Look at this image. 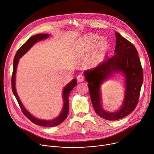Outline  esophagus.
I'll list each match as a JSON object with an SVG mask.
<instances>
[{
	"label": "esophagus",
	"mask_w": 154,
	"mask_h": 154,
	"mask_svg": "<svg viewBox=\"0 0 154 154\" xmlns=\"http://www.w3.org/2000/svg\"><path fill=\"white\" fill-rule=\"evenodd\" d=\"M85 80V78L84 77H83V75H82V74H80L77 76V80L79 82H83Z\"/></svg>",
	"instance_id": "esophagus-1"
}]
</instances>
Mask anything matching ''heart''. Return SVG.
<instances>
[{
	"mask_svg": "<svg viewBox=\"0 0 154 154\" xmlns=\"http://www.w3.org/2000/svg\"><path fill=\"white\" fill-rule=\"evenodd\" d=\"M109 50L107 41L101 39L97 35L91 34L83 37L78 45L75 56L81 57L91 53L87 59L90 67H94L101 64Z\"/></svg>",
	"mask_w": 154,
	"mask_h": 154,
	"instance_id": "1",
	"label": "heart"
}]
</instances>
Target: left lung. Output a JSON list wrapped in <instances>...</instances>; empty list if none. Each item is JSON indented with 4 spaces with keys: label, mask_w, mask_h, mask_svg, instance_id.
Wrapping results in <instances>:
<instances>
[{
    "label": "left lung",
    "mask_w": 154,
    "mask_h": 154,
    "mask_svg": "<svg viewBox=\"0 0 154 154\" xmlns=\"http://www.w3.org/2000/svg\"><path fill=\"white\" fill-rule=\"evenodd\" d=\"M116 37V45L112 57L84 72L96 113L107 120H117L132 112L138 103L143 82V68L136 48L117 32ZM119 72H122L125 77L124 101L119 111L106 112L101 106L100 85L110 76Z\"/></svg>",
    "instance_id": "8db88e82"
}]
</instances>
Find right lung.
<instances>
[{
    "mask_svg": "<svg viewBox=\"0 0 154 154\" xmlns=\"http://www.w3.org/2000/svg\"><path fill=\"white\" fill-rule=\"evenodd\" d=\"M48 37H49V35L47 34H38L37 35H34L31 37L28 40H27L26 42V43L24 44L17 51L13 60V74H12V77H11V89L14 95H15L16 99L20 105V107L23 112V113L27 119L35 125L42 126V127H53L61 123L67 117L68 112H69V95L70 93H71V91H72V90L74 88V87L76 86L77 83V79H74L71 82H69L68 84L64 88L63 91V98L64 100V104H63V109L61 110V112L60 113V116L57 118L53 119L51 120L38 119L35 118L34 116H32L29 112L25 109V107L21 103L19 97L18 96V94L17 93L16 88H15V75H16L17 65H18L20 58L27 51H28L36 42H37L38 41L45 39Z\"/></svg>",
    "mask_w": 154,
    "mask_h": 154,
    "instance_id": "right-lung-1",
    "label": "right lung"
}]
</instances>
